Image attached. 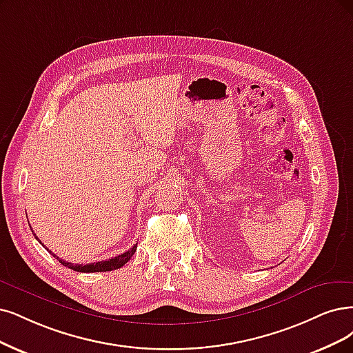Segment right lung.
I'll list each match as a JSON object with an SVG mask.
<instances>
[{
  "label": "right lung",
  "mask_w": 353,
  "mask_h": 353,
  "mask_svg": "<svg viewBox=\"0 0 353 353\" xmlns=\"http://www.w3.org/2000/svg\"><path fill=\"white\" fill-rule=\"evenodd\" d=\"M33 236L36 237V234L33 232ZM37 239V237H36ZM39 240V239H37ZM39 243H41L42 245H43V243L39 240ZM45 247V245H43ZM45 249L54 256V257H57L54 253H52L48 247H45ZM137 252V244L132 247V249L130 250H128V252H125V253H122V254H119V256H116V257H112V259H109V260H101V262H96V263H88V265H74V263H70V262H65V260H62V259H59V257H57L59 262L65 266V268H68V269H72V270H75V272H84V273H91V272H109V270H114V269H119V268H122L125 263H128L129 260H130V257L134 256V253Z\"/></svg>",
  "instance_id": "right-lung-1"
}]
</instances>
